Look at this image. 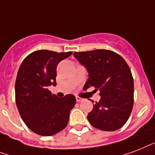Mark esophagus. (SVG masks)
<instances>
[{
  "mask_svg": "<svg viewBox=\"0 0 155 155\" xmlns=\"http://www.w3.org/2000/svg\"><path fill=\"white\" fill-rule=\"evenodd\" d=\"M76 100L77 102H82L84 100V99H82V98L79 96H76Z\"/></svg>",
  "mask_w": 155,
  "mask_h": 155,
  "instance_id": "34e87169",
  "label": "esophagus"
}]
</instances>
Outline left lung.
<instances>
[{"mask_svg": "<svg viewBox=\"0 0 155 155\" xmlns=\"http://www.w3.org/2000/svg\"><path fill=\"white\" fill-rule=\"evenodd\" d=\"M74 55L88 70L84 90L94 87V91H100L101 99L95 102L87 116L89 122L104 131L120 129L129 120L134 107V78L126 61L106 49L74 51Z\"/></svg>", "mask_w": 155, "mask_h": 155, "instance_id": "obj_1", "label": "left lung"}]
</instances>
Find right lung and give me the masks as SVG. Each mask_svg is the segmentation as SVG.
I'll return each instance as SVG.
<instances>
[{
  "instance_id": "right-lung-1",
  "label": "right lung",
  "mask_w": 155,
  "mask_h": 155,
  "mask_svg": "<svg viewBox=\"0 0 155 155\" xmlns=\"http://www.w3.org/2000/svg\"><path fill=\"white\" fill-rule=\"evenodd\" d=\"M72 51L38 50L21 62L15 81V100L19 114L31 131L41 136H52L67 126L74 94L58 98L48 90L56 86V67Z\"/></svg>"
}]
</instances>
